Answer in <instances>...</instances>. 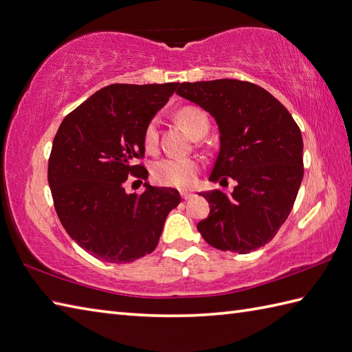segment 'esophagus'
<instances>
[{"label":"esophagus","instance_id":"34e87169","mask_svg":"<svg viewBox=\"0 0 352 352\" xmlns=\"http://www.w3.org/2000/svg\"><path fill=\"white\" fill-rule=\"evenodd\" d=\"M193 196H195V195H193L192 192H187V190H183V192H182V198H183L184 201H187V199H192Z\"/></svg>","mask_w":352,"mask_h":352}]
</instances>
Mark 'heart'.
Masks as SVG:
<instances>
[{
    "label": "heart",
    "instance_id": "heart-1",
    "mask_svg": "<svg viewBox=\"0 0 352 352\" xmlns=\"http://www.w3.org/2000/svg\"><path fill=\"white\" fill-rule=\"evenodd\" d=\"M178 121L189 130L193 138L206 135L208 130L207 113L198 106H183L177 113ZM159 142V120L153 118L145 127L144 145L148 151H154ZM198 163L193 159L165 157L154 163L151 177L154 183L173 187H189L193 184Z\"/></svg>",
    "mask_w": 352,
    "mask_h": 352
}]
</instances>
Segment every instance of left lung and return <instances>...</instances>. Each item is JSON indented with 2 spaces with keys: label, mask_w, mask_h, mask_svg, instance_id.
<instances>
[{
  "label": "left lung",
  "mask_w": 352,
  "mask_h": 352,
  "mask_svg": "<svg viewBox=\"0 0 352 352\" xmlns=\"http://www.w3.org/2000/svg\"><path fill=\"white\" fill-rule=\"evenodd\" d=\"M177 94L214 117L220 151L210 179L236 182L234 192H204L210 214L198 231L210 246L249 253L264 246L288 219L303 179V138L285 106L246 80L183 82Z\"/></svg>",
  "instance_id": "obj_1"
}]
</instances>
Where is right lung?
<instances>
[{
	"label": "right lung",
	"instance_id": "1",
	"mask_svg": "<svg viewBox=\"0 0 352 352\" xmlns=\"http://www.w3.org/2000/svg\"><path fill=\"white\" fill-rule=\"evenodd\" d=\"M178 85L104 87L72 111L54 138L47 182L56 214L72 239L104 263L151 253L169 211L182 202L170 187L124 190L129 175L148 177L136 163L145 153V127Z\"/></svg>",
	"mask_w": 352,
	"mask_h": 352
}]
</instances>
